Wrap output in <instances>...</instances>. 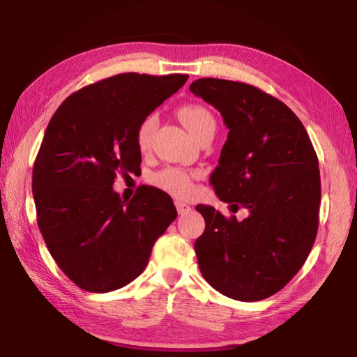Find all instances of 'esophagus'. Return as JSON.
Segmentation results:
<instances>
[{
  "label": "esophagus",
  "mask_w": 357,
  "mask_h": 357,
  "mask_svg": "<svg viewBox=\"0 0 357 357\" xmlns=\"http://www.w3.org/2000/svg\"><path fill=\"white\" fill-rule=\"evenodd\" d=\"M174 206H176V209H178V214H179V215L189 214L190 211H192V206H190V204H187V203H184V202H176V203H174Z\"/></svg>",
  "instance_id": "1"
}]
</instances>
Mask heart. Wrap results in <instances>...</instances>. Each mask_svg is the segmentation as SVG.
I'll return each mask as SVG.
<instances>
[{"label": "heart", "mask_w": 357, "mask_h": 357, "mask_svg": "<svg viewBox=\"0 0 357 357\" xmlns=\"http://www.w3.org/2000/svg\"><path fill=\"white\" fill-rule=\"evenodd\" d=\"M178 118L185 126L190 134L198 138L204 132L215 130V119L208 108L198 104H187L178 110ZM157 128V118L148 116L137 130V144L140 151H148L153 142L154 130ZM153 183L172 195L178 198L189 197L193 190V174L181 170V168H165L154 174Z\"/></svg>", "instance_id": "obj_1"}]
</instances>
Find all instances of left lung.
<instances>
[{
  "mask_svg": "<svg viewBox=\"0 0 357 357\" xmlns=\"http://www.w3.org/2000/svg\"><path fill=\"white\" fill-rule=\"evenodd\" d=\"M190 93L220 112L228 128L211 184L238 220L198 204L195 241L204 279L228 298H269L298 274L315 243L321 202L318 157L299 118L252 84L200 78Z\"/></svg>",
  "mask_w": 357,
  "mask_h": 357,
  "instance_id": "obj_1",
  "label": "left lung"
}]
</instances>
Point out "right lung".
<instances>
[{"instance_id":"add662e5","label":"right lung","mask_w":357,"mask_h":357,"mask_svg":"<svg viewBox=\"0 0 357 357\" xmlns=\"http://www.w3.org/2000/svg\"><path fill=\"white\" fill-rule=\"evenodd\" d=\"M189 75L119 74L70 94L53 114L33 168L38 225L53 259L86 291L123 288L146 268L176 219L173 200L143 185L130 202L113 190L137 173V130Z\"/></svg>"}]
</instances>
